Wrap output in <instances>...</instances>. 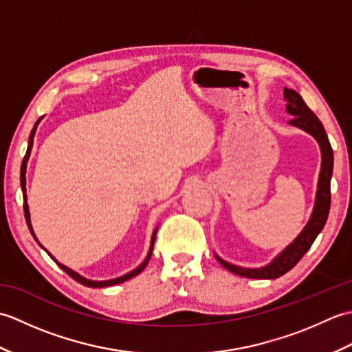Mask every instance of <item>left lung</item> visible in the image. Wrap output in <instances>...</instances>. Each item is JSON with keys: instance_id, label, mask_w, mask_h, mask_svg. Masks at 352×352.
Instances as JSON below:
<instances>
[{"instance_id": "8db88e82", "label": "left lung", "mask_w": 352, "mask_h": 352, "mask_svg": "<svg viewBox=\"0 0 352 352\" xmlns=\"http://www.w3.org/2000/svg\"><path fill=\"white\" fill-rule=\"evenodd\" d=\"M284 100L287 102L286 104L287 111L294 116V119H290L289 124L310 133L311 136L318 140L320 151H322V168H320V174H319L316 203H315V208H313L311 218L307 226H305V228L301 231V234L298 236L294 241V243H290L271 265L260 269H245V267L230 265L227 261H223L222 258L216 256V258H218V261L223 267L228 269L230 272H233L236 275L245 276V278H265V280L271 278L272 280V278H278V276L289 272L290 269L304 257V254L310 250V246L313 245V242H315V239L318 237L320 231H322L328 218V213H330V204H331L330 183H331V175H333V160H334L330 140H328L322 122H320L318 116L309 109V106L304 102L300 94L295 92L294 89L284 87Z\"/></svg>"}]
</instances>
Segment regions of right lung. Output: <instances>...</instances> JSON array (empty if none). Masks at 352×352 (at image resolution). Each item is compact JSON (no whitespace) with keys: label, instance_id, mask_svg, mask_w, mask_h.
Listing matches in <instances>:
<instances>
[{"label":"right lung","instance_id":"add662e5","mask_svg":"<svg viewBox=\"0 0 352 352\" xmlns=\"http://www.w3.org/2000/svg\"><path fill=\"white\" fill-rule=\"evenodd\" d=\"M41 121V119H39ZM39 121L36 122V125L39 124ZM36 125L33 126V130H32V133H30V139H28V148H27V153H25V157H24V160H22V166H21V188H22V192H24V214H25V219H27V226H28V228H30V233H32L33 236H34V233H33V228H32V223H30V212H28V204H27V195H25V168H27V160H28V157H30V151H32V146H33V138H34V131H36ZM154 241H155V231H154V234H153V241H151V248H149V252H148V256H146V258H145V261L144 263H142L138 269H134V271H131L130 274H126V275H124V276H119V278H115V280H109V281H91V280H86V278H83V276L81 275H78V274H76L74 271H71L69 267H66V266H63V265H60L58 263L57 260H54L56 263L60 266L63 271L68 274L71 278H74L76 281H78L80 284H83V286H87V287H107V286H113V284H119V283H124V281H126V280H130V278H133V276H136V275H139L142 271H144L145 269V266L148 265V261H149V257H151V254H153V246H154ZM54 258V257H52Z\"/></svg>","mask_w":352,"mask_h":352}]
</instances>
